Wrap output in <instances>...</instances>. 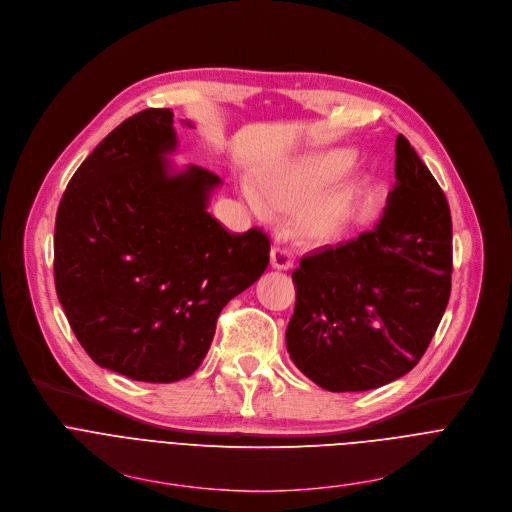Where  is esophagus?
<instances>
[{
    "mask_svg": "<svg viewBox=\"0 0 512 512\" xmlns=\"http://www.w3.org/2000/svg\"><path fill=\"white\" fill-rule=\"evenodd\" d=\"M270 266L274 270H291L293 268V258L285 248H272L270 252Z\"/></svg>",
    "mask_w": 512,
    "mask_h": 512,
    "instance_id": "obj_1",
    "label": "esophagus"
}]
</instances>
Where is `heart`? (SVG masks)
<instances>
[{
  "label": "heart",
  "instance_id": "1",
  "mask_svg": "<svg viewBox=\"0 0 512 512\" xmlns=\"http://www.w3.org/2000/svg\"><path fill=\"white\" fill-rule=\"evenodd\" d=\"M354 154L348 148H331L303 156L295 162L266 170L258 177V193L246 189L244 195L254 209L268 207L291 211L293 236L303 244H325L342 234L360 199L358 179H342L323 189L352 166Z\"/></svg>",
  "mask_w": 512,
  "mask_h": 512
}]
</instances>
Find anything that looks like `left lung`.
<instances>
[{"instance_id":"obj_1","label":"left lung","mask_w":512,"mask_h":512,"mask_svg":"<svg viewBox=\"0 0 512 512\" xmlns=\"http://www.w3.org/2000/svg\"><path fill=\"white\" fill-rule=\"evenodd\" d=\"M396 187L372 232L305 256L293 272L287 350L331 392L384 386L429 348L451 291V215L437 181L399 134Z\"/></svg>"}]
</instances>
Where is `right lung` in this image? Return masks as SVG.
<instances>
[{"mask_svg":"<svg viewBox=\"0 0 512 512\" xmlns=\"http://www.w3.org/2000/svg\"><path fill=\"white\" fill-rule=\"evenodd\" d=\"M175 113L150 107L85 158L56 211L54 285L91 360L140 382L191 376L221 309L268 266L256 227L230 234L207 213L221 179L168 160ZM195 128L193 122H183Z\"/></svg>","mask_w":512,"mask_h":512,"instance_id":"right-lung-1","label":"right lung"}]
</instances>
